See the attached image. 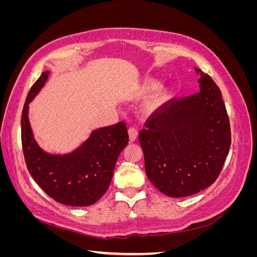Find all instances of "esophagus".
Instances as JSON below:
<instances>
[{"instance_id": "1", "label": "esophagus", "mask_w": 257, "mask_h": 257, "mask_svg": "<svg viewBox=\"0 0 257 257\" xmlns=\"http://www.w3.org/2000/svg\"><path fill=\"white\" fill-rule=\"evenodd\" d=\"M138 136V131L135 127H130L128 128V137H130V142L133 143L137 139Z\"/></svg>"}]
</instances>
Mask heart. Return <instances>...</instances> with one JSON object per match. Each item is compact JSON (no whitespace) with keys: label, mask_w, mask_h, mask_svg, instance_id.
<instances>
[{"label":"heart","mask_w":257,"mask_h":257,"mask_svg":"<svg viewBox=\"0 0 257 257\" xmlns=\"http://www.w3.org/2000/svg\"><path fill=\"white\" fill-rule=\"evenodd\" d=\"M153 89L151 94L146 99L144 104V110L147 113H152L159 110L160 108L164 106L172 96V89L168 84H159L154 79H148L142 87L143 94H147Z\"/></svg>","instance_id":"1"}]
</instances>
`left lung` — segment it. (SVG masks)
I'll list each match as a JSON object with an SVG mask.
<instances>
[{
    "mask_svg": "<svg viewBox=\"0 0 257 257\" xmlns=\"http://www.w3.org/2000/svg\"><path fill=\"white\" fill-rule=\"evenodd\" d=\"M199 91L172 99L139 133L147 177L169 197L194 195L219 177L230 147L229 120L222 93L195 67Z\"/></svg>",
    "mask_w": 257,
    "mask_h": 257,
    "instance_id": "left-lung-1",
    "label": "left lung"
}]
</instances>
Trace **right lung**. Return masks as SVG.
<instances>
[{"mask_svg":"<svg viewBox=\"0 0 257 257\" xmlns=\"http://www.w3.org/2000/svg\"><path fill=\"white\" fill-rule=\"evenodd\" d=\"M44 72L32 85L21 115V142L29 173L44 192L60 204L85 207L102 197L109 186L120 153L128 143L125 123L92 131L81 146L69 153L52 154L37 144L29 120V104L47 82Z\"/></svg>","mask_w":257,"mask_h":257,"instance_id":"right-lung-1","label":"right lung"}]
</instances>
